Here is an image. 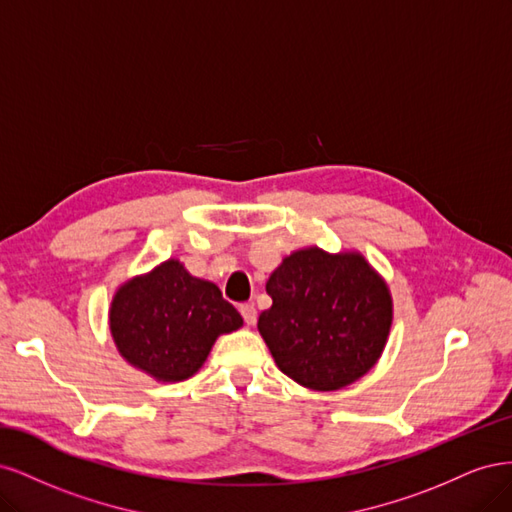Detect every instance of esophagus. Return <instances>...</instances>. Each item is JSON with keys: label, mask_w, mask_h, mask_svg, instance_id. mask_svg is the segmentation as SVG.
Instances as JSON below:
<instances>
[{"label": "esophagus", "mask_w": 512, "mask_h": 512, "mask_svg": "<svg viewBox=\"0 0 512 512\" xmlns=\"http://www.w3.org/2000/svg\"><path fill=\"white\" fill-rule=\"evenodd\" d=\"M239 312H241L245 324H254L256 318H258V312H256V307H254L252 303H243V305L239 307Z\"/></svg>", "instance_id": "esophagus-1"}]
</instances>
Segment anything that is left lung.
Instances as JSON below:
<instances>
[{
	"mask_svg": "<svg viewBox=\"0 0 512 512\" xmlns=\"http://www.w3.org/2000/svg\"><path fill=\"white\" fill-rule=\"evenodd\" d=\"M273 305L258 331L288 378L337 391L365 376L393 322L391 292L359 252L305 247L282 260L269 282Z\"/></svg>",
	"mask_w": 512,
	"mask_h": 512,
	"instance_id": "8db88e82",
	"label": "left lung"
}]
</instances>
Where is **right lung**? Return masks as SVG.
Masks as SVG:
<instances>
[{
    "label": "right lung",
    "instance_id": "1",
    "mask_svg": "<svg viewBox=\"0 0 512 512\" xmlns=\"http://www.w3.org/2000/svg\"><path fill=\"white\" fill-rule=\"evenodd\" d=\"M241 324V314L220 288L190 275L175 258L132 277L111 303V335L119 354L158 382L194 376L215 339Z\"/></svg>",
    "mask_w": 512,
    "mask_h": 512
}]
</instances>
